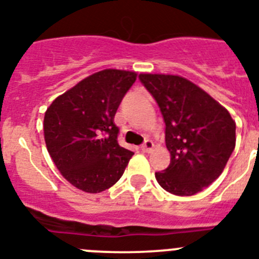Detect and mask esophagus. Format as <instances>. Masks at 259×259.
<instances>
[{"instance_id": "34e87169", "label": "esophagus", "mask_w": 259, "mask_h": 259, "mask_svg": "<svg viewBox=\"0 0 259 259\" xmlns=\"http://www.w3.org/2000/svg\"><path fill=\"white\" fill-rule=\"evenodd\" d=\"M153 147H154L153 141H151V140H145L144 144L141 145V151L145 152V153H149V152L153 151Z\"/></svg>"}]
</instances>
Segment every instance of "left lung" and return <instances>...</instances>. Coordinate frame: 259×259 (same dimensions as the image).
I'll use <instances>...</instances> for the list:
<instances>
[{
  "mask_svg": "<svg viewBox=\"0 0 259 259\" xmlns=\"http://www.w3.org/2000/svg\"><path fill=\"white\" fill-rule=\"evenodd\" d=\"M165 121L169 166L156 180L167 193L190 196L223 173L236 145V123L227 108L189 79L140 74Z\"/></svg>",
  "mask_w": 259,
  "mask_h": 259,
  "instance_id": "left-lung-1",
  "label": "left lung"
}]
</instances>
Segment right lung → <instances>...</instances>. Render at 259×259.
Listing matches in <instances>:
<instances>
[{
    "label": "right lung",
    "mask_w": 259,
    "mask_h": 259,
    "mask_svg": "<svg viewBox=\"0 0 259 259\" xmlns=\"http://www.w3.org/2000/svg\"><path fill=\"white\" fill-rule=\"evenodd\" d=\"M136 76L130 70L97 72L57 97L46 111L48 153L64 178L85 193L110 189L134 154L118 144L114 116Z\"/></svg>",
    "instance_id": "1"
}]
</instances>
